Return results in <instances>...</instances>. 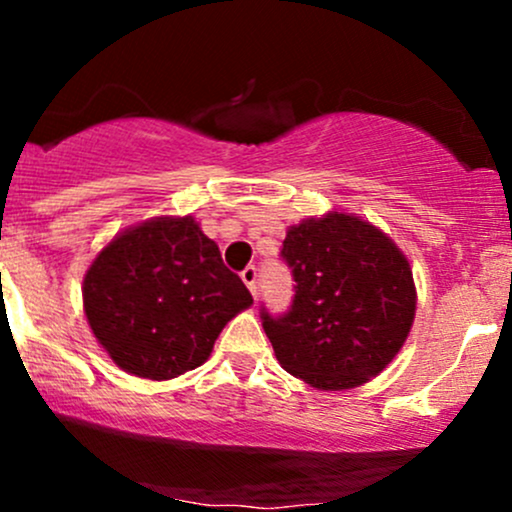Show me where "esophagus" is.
<instances>
[{"mask_svg":"<svg viewBox=\"0 0 512 512\" xmlns=\"http://www.w3.org/2000/svg\"><path fill=\"white\" fill-rule=\"evenodd\" d=\"M240 276H243L245 286H248L252 296L257 298V267H255V264H250V267H245L243 272H240Z\"/></svg>","mask_w":512,"mask_h":512,"instance_id":"1","label":"esophagus"}]
</instances>
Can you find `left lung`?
I'll return each mask as SVG.
<instances>
[{
  "instance_id": "1",
  "label": "left lung",
  "mask_w": 512,
  "mask_h": 512,
  "mask_svg": "<svg viewBox=\"0 0 512 512\" xmlns=\"http://www.w3.org/2000/svg\"><path fill=\"white\" fill-rule=\"evenodd\" d=\"M281 260L296 281L291 308L284 315L260 310L281 368L317 390L375 378L414 322L407 257L368 221L334 211L289 228Z\"/></svg>"
}]
</instances>
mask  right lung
Instances as JSON below:
<instances>
[{
    "label": "right lung",
    "instance_id": "add662e5",
    "mask_svg": "<svg viewBox=\"0 0 512 512\" xmlns=\"http://www.w3.org/2000/svg\"><path fill=\"white\" fill-rule=\"evenodd\" d=\"M250 305L243 279L192 216L129 228L101 250L84 279L96 339L122 370L149 380L202 366L226 322Z\"/></svg>",
    "mask_w": 512,
    "mask_h": 512
}]
</instances>
